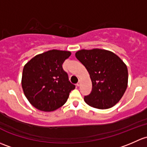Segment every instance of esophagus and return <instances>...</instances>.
Wrapping results in <instances>:
<instances>
[{
  "label": "esophagus",
  "instance_id": "esophagus-1",
  "mask_svg": "<svg viewBox=\"0 0 147 147\" xmlns=\"http://www.w3.org/2000/svg\"><path fill=\"white\" fill-rule=\"evenodd\" d=\"M76 85H77V86H79L80 85H81V81H80V80H79V81H78V82L77 83Z\"/></svg>",
  "mask_w": 147,
  "mask_h": 147
}]
</instances>
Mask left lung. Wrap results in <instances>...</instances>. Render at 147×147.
<instances>
[{"mask_svg":"<svg viewBox=\"0 0 147 147\" xmlns=\"http://www.w3.org/2000/svg\"><path fill=\"white\" fill-rule=\"evenodd\" d=\"M76 57L86 68L92 81V91L85 96V102L102 110L115 105L127 87L126 64L115 53L102 49H81Z\"/></svg>","mask_w":147,"mask_h":147,"instance_id":"1","label":"left lung"}]
</instances>
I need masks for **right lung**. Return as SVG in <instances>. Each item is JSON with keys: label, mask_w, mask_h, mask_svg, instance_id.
<instances>
[{"label": "right lung", "mask_w": 147, "mask_h": 147, "mask_svg": "<svg viewBox=\"0 0 147 147\" xmlns=\"http://www.w3.org/2000/svg\"><path fill=\"white\" fill-rule=\"evenodd\" d=\"M71 53L52 49L37 54L24 66V94L37 110L51 112L65 104L75 86L69 81L62 64Z\"/></svg>", "instance_id": "right-lung-1"}]
</instances>
